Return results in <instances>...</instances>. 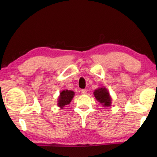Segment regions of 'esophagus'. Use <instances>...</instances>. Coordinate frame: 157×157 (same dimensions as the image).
Wrapping results in <instances>:
<instances>
[{"label":"esophagus","instance_id":"34e87169","mask_svg":"<svg viewBox=\"0 0 157 157\" xmlns=\"http://www.w3.org/2000/svg\"><path fill=\"white\" fill-rule=\"evenodd\" d=\"M81 93H82V94H86V89H82Z\"/></svg>","mask_w":157,"mask_h":157}]
</instances>
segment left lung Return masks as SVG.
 Returning <instances> with one entry per match:
<instances>
[{
  "label": "left lung",
  "instance_id": "left-lung-1",
  "mask_svg": "<svg viewBox=\"0 0 157 157\" xmlns=\"http://www.w3.org/2000/svg\"><path fill=\"white\" fill-rule=\"evenodd\" d=\"M94 94L96 100L100 102L104 107H109L111 104V98L109 95V93L106 88H98L95 89Z\"/></svg>",
  "mask_w": 157,
  "mask_h": 157
}]
</instances>
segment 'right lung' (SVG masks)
I'll return each mask as SVG.
<instances>
[{"mask_svg":"<svg viewBox=\"0 0 157 157\" xmlns=\"http://www.w3.org/2000/svg\"><path fill=\"white\" fill-rule=\"evenodd\" d=\"M74 95H75L74 91H70V90H63V91H61L59 96L58 98V107L63 109L65 105L70 104Z\"/></svg>","mask_w":157,"mask_h":157,"instance_id":"add662e5","label":"right lung"}]
</instances>
